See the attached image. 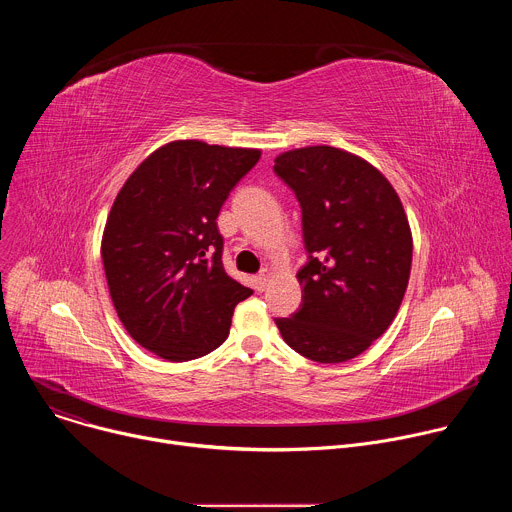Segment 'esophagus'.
I'll return each mask as SVG.
<instances>
[{"label": "esophagus", "mask_w": 512, "mask_h": 512, "mask_svg": "<svg viewBox=\"0 0 512 512\" xmlns=\"http://www.w3.org/2000/svg\"><path fill=\"white\" fill-rule=\"evenodd\" d=\"M269 277H271V271H269V269H263V271L255 277V283H257V289H259V291H263V289L267 287Z\"/></svg>", "instance_id": "obj_1"}]
</instances>
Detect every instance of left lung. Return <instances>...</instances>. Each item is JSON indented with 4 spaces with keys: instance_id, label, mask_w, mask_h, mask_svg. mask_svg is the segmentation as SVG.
Here are the masks:
<instances>
[{
    "instance_id": "left-lung-1",
    "label": "left lung",
    "mask_w": 512,
    "mask_h": 512,
    "mask_svg": "<svg viewBox=\"0 0 512 512\" xmlns=\"http://www.w3.org/2000/svg\"><path fill=\"white\" fill-rule=\"evenodd\" d=\"M273 172L300 202L308 253L300 310L275 324L310 360H350L385 334L403 302L413 255L403 204L377 168L330 145L285 152Z\"/></svg>"
}]
</instances>
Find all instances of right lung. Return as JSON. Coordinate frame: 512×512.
Listing matches in <instances>:
<instances>
[{"instance_id":"obj_1","label":"right lung","mask_w":512,"mask_h":512,"mask_svg":"<svg viewBox=\"0 0 512 512\" xmlns=\"http://www.w3.org/2000/svg\"><path fill=\"white\" fill-rule=\"evenodd\" d=\"M259 150L172 141L127 178L109 212L101 257L131 338L184 362L221 346L253 289L227 275L216 218Z\"/></svg>"}]
</instances>
